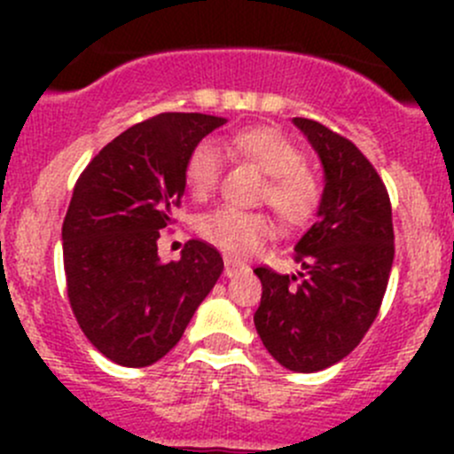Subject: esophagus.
Returning a JSON list of instances; mask_svg holds the SVG:
<instances>
[{
	"label": "esophagus",
	"instance_id": "34e87169",
	"mask_svg": "<svg viewBox=\"0 0 454 454\" xmlns=\"http://www.w3.org/2000/svg\"><path fill=\"white\" fill-rule=\"evenodd\" d=\"M244 270L246 265L241 263V261L232 259V256H223V274H226V277H235V274L244 272Z\"/></svg>",
	"mask_w": 454,
	"mask_h": 454
}]
</instances>
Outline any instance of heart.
<instances>
[{
    "label": "heart",
    "mask_w": 454,
    "mask_h": 454,
    "mask_svg": "<svg viewBox=\"0 0 454 454\" xmlns=\"http://www.w3.org/2000/svg\"><path fill=\"white\" fill-rule=\"evenodd\" d=\"M232 155L248 160L268 176L261 200L268 201L287 223H305L318 210L323 189L318 177L305 167V155L283 131L272 127H248L226 142ZM223 155L210 140L191 149L184 164V184L193 198L204 200L217 189ZM198 232L206 241L231 254H248L272 237L274 223L265 213L219 206L198 219Z\"/></svg>",
    "instance_id": "heart-1"
}]
</instances>
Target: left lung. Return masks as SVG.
<instances>
[{
  "mask_svg": "<svg viewBox=\"0 0 454 454\" xmlns=\"http://www.w3.org/2000/svg\"><path fill=\"white\" fill-rule=\"evenodd\" d=\"M325 171L318 222L296 244L303 272L254 270L261 278L256 333L278 364L314 373L340 363L373 325L393 254L391 200L363 151L329 127L294 118Z\"/></svg>",
  "mask_w": 454,
  "mask_h": 454,
  "instance_id": "left-lung-1",
  "label": "left lung"
}]
</instances>
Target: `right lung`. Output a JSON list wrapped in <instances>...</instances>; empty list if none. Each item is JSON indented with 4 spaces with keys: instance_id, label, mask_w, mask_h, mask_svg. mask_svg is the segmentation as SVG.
Segmentation results:
<instances>
[{
    "instance_id": "add662e5",
    "label": "right lung",
    "mask_w": 454,
    "mask_h": 454,
    "mask_svg": "<svg viewBox=\"0 0 454 454\" xmlns=\"http://www.w3.org/2000/svg\"><path fill=\"white\" fill-rule=\"evenodd\" d=\"M226 118L160 114L91 158L63 219L67 299L87 340L112 363L149 367L180 342L223 270L217 248L184 244L160 261V232L184 195V164Z\"/></svg>"
}]
</instances>
